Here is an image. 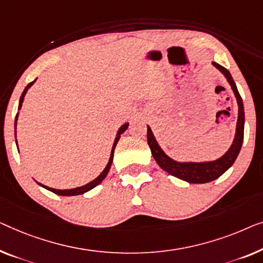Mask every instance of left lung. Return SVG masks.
<instances>
[{
  "label": "left lung",
  "instance_id": "left-lung-1",
  "mask_svg": "<svg viewBox=\"0 0 263 263\" xmlns=\"http://www.w3.org/2000/svg\"><path fill=\"white\" fill-rule=\"evenodd\" d=\"M212 66H215L226 77L227 82L229 83L231 89H233L238 106L237 123H236V132L233 143L222 157L216 160H210V161H178V160L172 159L163 152L157 139H155L151 127L147 125L148 146H149L152 155H153L158 165L163 171H166L167 173H170L171 176L187 181L190 184H205V182L214 181L222 176L223 173H226L233 166L236 158H237L242 147L243 135H245V106H243L242 98L238 93L237 86H236L230 72L226 67L215 62H212Z\"/></svg>",
  "mask_w": 263,
  "mask_h": 263
}]
</instances>
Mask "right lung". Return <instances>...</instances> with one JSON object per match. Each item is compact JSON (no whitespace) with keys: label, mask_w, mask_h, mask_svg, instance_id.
I'll list each match as a JSON object with an SVG mask.
<instances>
[{"label":"right lung","mask_w":263,"mask_h":263,"mask_svg":"<svg viewBox=\"0 0 263 263\" xmlns=\"http://www.w3.org/2000/svg\"><path fill=\"white\" fill-rule=\"evenodd\" d=\"M35 82H36V79H34V81H33L32 83H29V84L25 87L24 92H22L21 97H20V102H18V108H17L18 111H20L21 108H22V103H24V101H25V96H26V93H27L28 89H29V87L32 86ZM18 114H20V112H17V114H16V117H15V123H14V128H15V138H16V125H17ZM128 125H129V123H124V124H122V125H121V127L119 128V130H117V133H116L115 141H114V144H112V148H111V153H110L109 161H108V163H106L105 168H104L103 171H102V173L100 174V176H98L97 178H95L93 180H91L90 182H87V184L83 185V186H79V187H74V189H65V190L52 189V187H48V186L44 185V184H40V182H37V181H36V182L41 186V187L46 189V190H48V191H51V192H53V193H55V195H58V196H78V195H83V193H85V192H87V191H90V190H92L93 187H96V186H97L98 184H101V182L103 181V179L106 177V174L109 173V170H110V167H111V163H112V160H114V151H115V147H116L117 142H119V140H120V138H121V135H122L123 133H124L125 130H127ZM15 142H16V146H17V140H15Z\"/></svg>","instance_id":"add662e5"}]
</instances>
